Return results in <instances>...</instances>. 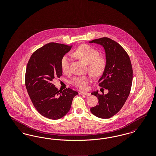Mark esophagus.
<instances>
[{"label": "esophagus", "instance_id": "34e87169", "mask_svg": "<svg viewBox=\"0 0 156 156\" xmlns=\"http://www.w3.org/2000/svg\"><path fill=\"white\" fill-rule=\"evenodd\" d=\"M80 94L81 95H87V96H90V94L89 92H80Z\"/></svg>", "mask_w": 156, "mask_h": 156}]
</instances>
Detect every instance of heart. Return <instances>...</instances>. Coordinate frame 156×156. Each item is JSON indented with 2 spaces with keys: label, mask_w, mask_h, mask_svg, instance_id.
Here are the masks:
<instances>
[{
  "label": "heart",
  "mask_w": 156,
  "mask_h": 156,
  "mask_svg": "<svg viewBox=\"0 0 156 156\" xmlns=\"http://www.w3.org/2000/svg\"><path fill=\"white\" fill-rule=\"evenodd\" d=\"M72 55L77 58L81 59L88 64L89 73L94 76H99L104 73L106 62L103 57L99 56V52L89 45H82L78 47L72 52ZM71 59L65 55L61 60V69L65 74H69L71 69ZM89 78L88 75H80L75 76L71 80L73 85L80 89H85L88 87Z\"/></svg>",
  "instance_id": "b5f03b06"
}]
</instances>
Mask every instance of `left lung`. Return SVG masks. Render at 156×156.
Wrapping results in <instances>:
<instances>
[{"mask_svg":"<svg viewBox=\"0 0 156 156\" xmlns=\"http://www.w3.org/2000/svg\"><path fill=\"white\" fill-rule=\"evenodd\" d=\"M89 43L102 45L105 48L106 65L102 76L99 80V86L108 90L107 94L91 93L98 98L99 105L90 108L97 117L108 119L122 109L130 92L133 69L129 55L124 48L108 37L93 40Z\"/></svg>","mask_w":156,"mask_h":156,"instance_id":"8db88e82","label":"left lung"}]
</instances>
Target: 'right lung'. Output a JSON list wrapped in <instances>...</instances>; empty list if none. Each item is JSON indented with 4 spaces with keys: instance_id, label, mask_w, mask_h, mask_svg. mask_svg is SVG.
Listing matches in <instances>:
<instances>
[{
    "instance_id": "right-lung-1",
    "label": "right lung",
    "mask_w": 156,
    "mask_h": 156,
    "mask_svg": "<svg viewBox=\"0 0 156 156\" xmlns=\"http://www.w3.org/2000/svg\"><path fill=\"white\" fill-rule=\"evenodd\" d=\"M72 46L49 43L33 52L28 61L25 85L33 106L39 113L57 120L69 112L78 92L71 88L60 92L52 83L62 75L61 60Z\"/></svg>"
}]
</instances>
